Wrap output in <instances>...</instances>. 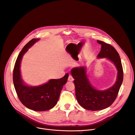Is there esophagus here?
Returning a JSON list of instances; mask_svg holds the SVG:
<instances>
[{"instance_id": "34e87169", "label": "esophagus", "mask_w": 135, "mask_h": 135, "mask_svg": "<svg viewBox=\"0 0 135 135\" xmlns=\"http://www.w3.org/2000/svg\"><path fill=\"white\" fill-rule=\"evenodd\" d=\"M68 80L69 81H72L74 80V78H73L71 75H69V77H68Z\"/></svg>"}]
</instances>
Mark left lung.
I'll use <instances>...</instances> for the list:
<instances>
[{"label": "left lung", "instance_id": "obj_1", "mask_svg": "<svg viewBox=\"0 0 135 135\" xmlns=\"http://www.w3.org/2000/svg\"><path fill=\"white\" fill-rule=\"evenodd\" d=\"M101 45V51L97 58H106L114 64L117 70L115 83L112 87L100 91L93 87L86 73V67L73 68L71 74L74 79L76 100L81 107L92 111L103 110L109 107L115 101L123 80V71L120 56L112 46L100 40H97Z\"/></svg>", "mask_w": 135, "mask_h": 135}]
</instances>
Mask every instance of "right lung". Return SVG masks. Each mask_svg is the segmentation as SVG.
<instances>
[{
	"label": "right lung",
	"mask_w": 135,
	"mask_h": 135,
	"mask_svg": "<svg viewBox=\"0 0 135 135\" xmlns=\"http://www.w3.org/2000/svg\"><path fill=\"white\" fill-rule=\"evenodd\" d=\"M39 39H32L27 43L19 54L15 65L13 80L18 99L28 109L36 112L46 111L54 108L57 103L64 85L67 82L68 73L62 78L50 79L47 83L38 86H29L22 79L20 66L22 57Z\"/></svg>",
	"instance_id": "1"
}]
</instances>
